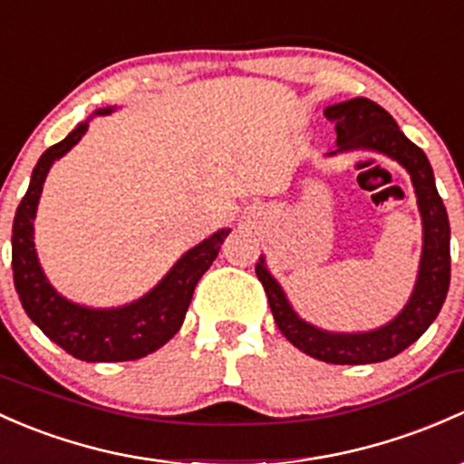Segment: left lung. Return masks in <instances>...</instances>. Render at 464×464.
Instances as JSON below:
<instances>
[{
	"label": "left lung",
	"mask_w": 464,
	"mask_h": 464,
	"mask_svg": "<svg viewBox=\"0 0 464 464\" xmlns=\"http://www.w3.org/2000/svg\"><path fill=\"white\" fill-rule=\"evenodd\" d=\"M324 115L334 121L338 133V149L329 155L344 150H375L396 160L411 175L422 218V256L413 294L396 318L380 329L364 334H331L309 324L295 314L282 286L266 269L265 257H260L256 265V273L269 297L277 329L294 347L331 364L382 362L416 343L440 314L451 276L450 218L438 195L427 155L411 140H407V135L398 129L396 120L382 106L367 97H355L329 106Z\"/></svg>",
	"instance_id": "left-lung-1"
}]
</instances>
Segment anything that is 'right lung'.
I'll list each match as a JSON object with an SVG mask.
<instances>
[{
	"label": "right lung",
	"instance_id": "add662e5",
	"mask_svg": "<svg viewBox=\"0 0 464 464\" xmlns=\"http://www.w3.org/2000/svg\"><path fill=\"white\" fill-rule=\"evenodd\" d=\"M109 109L95 115H109ZM89 121L77 124L62 142L44 150L31 175L28 191L13 219V280L28 314L46 338L60 344L72 358L86 362H124L153 353L169 343L182 326L199 277L218 257L219 245L231 228L213 233L198 246L188 248L155 289L117 309H91L57 294L39 266L33 219H35L44 179L53 162L66 155L82 140Z\"/></svg>",
	"mask_w": 464,
	"mask_h": 464
}]
</instances>
